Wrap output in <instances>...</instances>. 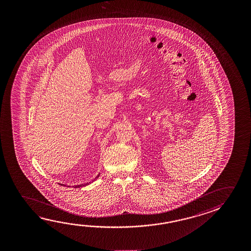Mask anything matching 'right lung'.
Listing matches in <instances>:
<instances>
[{
	"mask_svg": "<svg viewBox=\"0 0 251 251\" xmlns=\"http://www.w3.org/2000/svg\"><path fill=\"white\" fill-rule=\"evenodd\" d=\"M98 177H99V175H98ZM96 178H97V177H96ZM86 185H88V183H87V184H86ZM76 185L75 187H82V186H84V185Z\"/></svg>",
	"mask_w": 251,
	"mask_h": 251,
	"instance_id": "obj_1",
	"label": "right lung"
}]
</instances>
